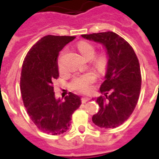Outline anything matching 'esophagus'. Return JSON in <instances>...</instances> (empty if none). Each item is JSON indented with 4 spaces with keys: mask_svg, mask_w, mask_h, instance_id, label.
<instances>
[{
    "mask_svg": "<svg viewBox=\"0 0 159 159\" xmlns=\"http://www.w3.org/2000/svg\"><path fill=\"white\" fill-rule=\"evenodd\" d=\"M90 100L89 97H82V103H86L87 102H88Z\"/></svg>",
    "mask_w": 159,
    "mask_h": 159,
    "instance_id": "1",
    "label": "esophagus"
}]
</instances>
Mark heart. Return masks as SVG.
<instances>
[{
    "instance_id": "heart-1",
    "label": "heart",
    "mask_w": 159,
    "mask_h": 159,
    "mask_svg": "<svg viewBox=\"0 0 159 159\" xmlns=\"http://www.w3.org/2000/svg\"><path fill=\"white\" fill-rule=\"evenodd\" d=\"M77 48L85 58H88V57L92 58L96 51L94 46L87 42L79 43L77 45ZM106 58L104 55H101L96 58V64L99 67H104V65L106 64ZM58 68L62 72V67L60 62H58ZM95 80H96V75L94 73L89 72L87 74L75 77L72 82V87L80 92L87 93L92 89V84L95 82Z\"/></svg>"
}]
</instances>
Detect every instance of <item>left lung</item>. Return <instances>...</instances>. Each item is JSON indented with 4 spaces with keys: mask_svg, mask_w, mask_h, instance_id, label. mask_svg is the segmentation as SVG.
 Returning <instances> with one entry per match:
<instances>
[{
    "mask_svg": "<svg viewBox=\"0 0 159 159\" xmlns=\"http://www.w3.org/2000/svg\"><path fill=\"white\" fill-rule=\"evenodd\" d=\"M82 38L102 43L106 51L105 81L100 87L104 96L97 97L99 111L92 121L100 128H116L133 113L141 89L139 62L127 41L114 32L82 34Z\"/></svg>",
    "mask_w": 159,
    "mask_h": 159,
    "instance_id": "left-lung-1",
    "label": "left lung"
}]
</instances>
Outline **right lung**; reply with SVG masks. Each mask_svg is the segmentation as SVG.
<instances>
[{
  "label": "right lung",
  "instance_id": "obj_1",
  "mask_svg": "<svg viewBox=\"0 0 159 159\" xmlns=\"http://www.w3.org/2000/svg\"><path fill=\"white\" fill-rule=\"evenodd\" d=\"M74 39L44 36L30 49L22 66L20 92L27 113L40 130L52 135L69 129L72 115L82 104L80 97L72 92L64 102L56 99L53 86L59 76L58 53Z\"/></svg>",
  "mask_w": 159,
  "mask_h": 159
}]
</instances>
